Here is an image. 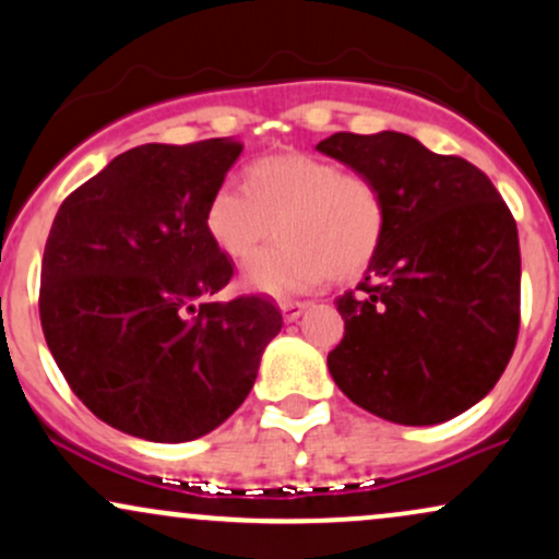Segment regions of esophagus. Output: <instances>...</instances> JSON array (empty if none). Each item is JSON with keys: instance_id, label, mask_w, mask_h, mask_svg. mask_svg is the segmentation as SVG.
Segmentation results:
<instances>
[{"instance_id": "34e87169", "label": "esophagus", "mask_w": 559, "mask_h": 559, "mask_svg": "<svg viewBox=\"0 0 559 559\" xmlns=\"http://www.w3.org/2000/svg\"><path fill=\"white\" fill-rule=\"evenodd\" d=\"M278 307H281V312H284V320H288V323H292V320H297V318L301 316V312H305L307 301H299V299H281Z\"/></svg>"}]
</instances>
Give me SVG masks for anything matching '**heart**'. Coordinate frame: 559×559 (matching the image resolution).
<instances>
[{
	"mask_svg": "<svg viewBox=\"0 0 559 559\" xmlns=\"http://www.w3.org/2000/svg\"><path fill=\"white\" fill-rule=\"evenodd\" d=\"M386 197L373 178L307 152L260 157L243 170V189L210 197V239L247 265L281 234V243L249 267V284L271 294L301 292L323 278L349 281L368 271L386 236Z\"/></svg>",
	"mask_w": 559,
	"mask_h": 559,
	"instance_id": "b5f03b06",
	"label": "heart"
}]
</instances>
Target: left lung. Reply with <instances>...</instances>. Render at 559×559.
Instances as JSON below:
<instances>
[{
    "label": "left lung",
    "instance_id": "1",
    "mask_svg": "<svg viewBox=\"0 0 559 559\" xmlns=\"http://www.w3.org/2000/svg\"><path fill=\"white\" fill-rule=\"evenodd\" d=\"M386 197V236L365 281L336 299V386L378 418L433 426L493 389L521 329V247L484 170L407 133H333L318 144Z\"/></svg>",
    "mask_w": 559,
    "mask_h": 559
}]
</instances>
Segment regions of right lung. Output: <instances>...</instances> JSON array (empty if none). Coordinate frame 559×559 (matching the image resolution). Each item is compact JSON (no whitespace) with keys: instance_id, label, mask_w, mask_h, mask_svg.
<instances>
[{"instance_id":"add662e5","label":"right lung","mask_w":559,"mask_h":559,"mask_svg":"<svg viewBox=\"0 0 559 559\" xmlns=\"http://www.w3.org/2000/svg\"><path fill=\"white\" fill-rule=\"evenodd\" d=\"M236 139L141 144L57 210L38 316L57 368L107 426L178 444L247 400L284 318L273 301L213 299L234 265L210 239V197L241 155Z\"/></svg>"}]
</instances>
